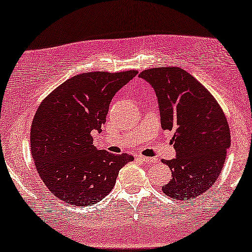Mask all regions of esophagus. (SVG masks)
<instances>
[{"mask_svg":"<svg viewBox=\"0 0 252 252\" xmlns=\"http://www.w3.org/2000/svg\"><path fill=\"white\" fill-rule=\"evenodd\" d=\"M138 159L141 160V162L145 163V164H151V163H155L156 160L154 158H150V157H145L143 155H138Z\"/></svg>","mask_w":252,"mask_h":252,"instance_id":"esophagus-1","label":"esophagus"}]
</instances>
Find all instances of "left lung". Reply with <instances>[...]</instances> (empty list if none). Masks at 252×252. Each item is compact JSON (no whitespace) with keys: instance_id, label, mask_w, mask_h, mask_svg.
<instances>
[{"instance_id":"1","label":"left lung","mask_w":252,"mask_h":252,"mask_svg":"<svg viewBox=\"0 0 252 252\" xmlns=\"http://www.w3.org/2000/svg\"><path fill=\"white\" fill-rule=\"evenodd\" d=\"M155 90L160 124L174 130L176 158L165 160L172 180L162 190L172 199H190L214 186L225 162L231 136L225 115L215 97L178 66L142 71Z\"/></svg>"}]
</instances>
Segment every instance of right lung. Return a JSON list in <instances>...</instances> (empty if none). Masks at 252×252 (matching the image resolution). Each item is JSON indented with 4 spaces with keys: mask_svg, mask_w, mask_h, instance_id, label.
<instances>
[{
    "mask_svg": "<svg viewBox=\"0 0 252 252\" xmlns=\"http://www.w3.org/2000/svg\"><path fill=\"white\" fill-rule=\"evenodd\" d=\"M137 71H93L69 78L39 104L30 130L36 169L61 201L89 207L113 190L121 169L134 157L97 150L93 131H102L109 104Z\"/></svg>",
    "mask_w": 252,
    "mask_h": 252,
    "instance_id": "add662e5",
    "label": "right lung"
}]
</instances>
